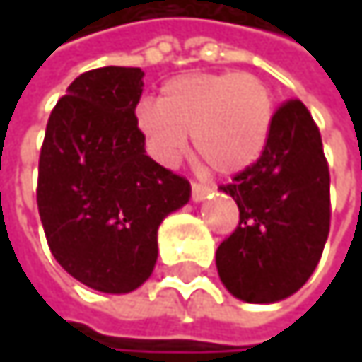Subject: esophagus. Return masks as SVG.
<instances>
[{"label":"esophagus","mask_w":362,"mask_h":362,"mask_svg":"<svg viewBox=\"0 0 362 362\" xmlns=\"http://www.w3.org/2000/svg\"><path fill=\"white\" fill-rule=\"evenodd\" d=\"M209 192H211V188L205 186V184H201V182H192L190 184V197H192V201H203Z\"/></svg>","instance_id":"esophagus-1"}]
</instances>
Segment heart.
I'll list each match as a JSON object with an SVG mask.
<instances>
[{"instance_id": "obj_1", "label": "heart", "mask_w": 362, "mask_h": 362, "mask_svg": "<svg viewBox=\"0 0 362 362\" xmlns=\"http://www.w3.org/2000/svg\"><path fill=\"white\" fill-rule=\"evenodd\" d=\"M272 119V94L252 73H186L161 88L159 103L136 107V127L159 163L174 165L192 136L197 157L224 176L259 159Z\"/></svg>"}]
</instances>
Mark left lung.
<instances>
[{
  "mask_svg": "<svg viewBox=\"0 0 362 362\" xmlns=\"http://www.w3.org/2000/svg\"><path fill=\"white\" fill-rule=\"evenodd\" d=\"M220 190L239 207V226L216 252L224 287L252 304L296 293L321 259L331 222L321 132L302 100L274 110L259 159Z\"/></svg>",
  "mask_w": 362,
  "mask_h": 362,
  "instance_id": "obj_1",
  "label": "left lung"
}]
</instances>
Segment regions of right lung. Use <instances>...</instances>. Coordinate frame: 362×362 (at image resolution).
<instances>
[{
	"instance_id": "right-lung-1",
	"label": "right lung",
	"mask_w": 362,
	"mask_h": 362,
	"mask_svg": "<svg viewBox=\"0 0 362 362\" xmlns=\"http://www.w3.org/2000/svg\"><path fill=\"white\" fill-rule=\"evenodd\" d=\"M142 77L134 66L81 73L52 110L39 153L37 207L49 252L105 293H129L151 276L159 224L190 199L188 180L144 151Z\"/></svg>"
}]
</instances>
